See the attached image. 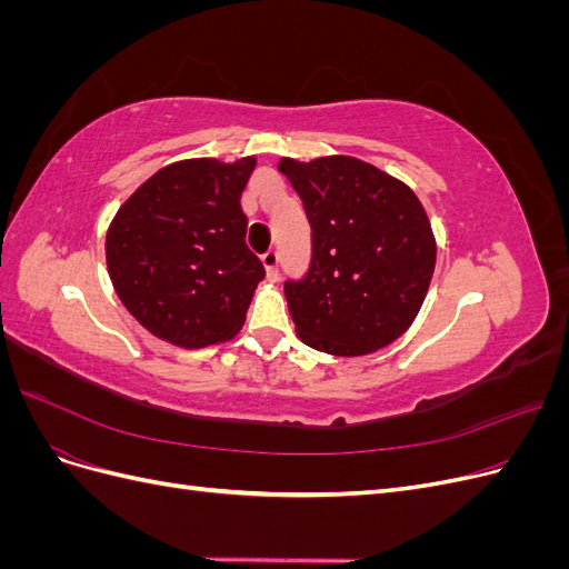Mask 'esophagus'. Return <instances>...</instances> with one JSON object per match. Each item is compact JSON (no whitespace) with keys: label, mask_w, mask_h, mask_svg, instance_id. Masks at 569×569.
I'll return each instance as SVG.
<instances>
[{"label":"esophagus","mask_w":569,"mask_h":569,"mask_svg":"<svg viewBox=\"0 0 569 569\" xmlns=\"http://www.w3.org/2000/svg\"><path fill=\"white\" fill-rule=\"evenodd\" d=\"M261 261H263V268H266V274H268V280H278V261H280V256H278V251L274 249H270V251H266L263 256H261Z\"/></svg>","instance_id":"obj_1"}]
</instances>
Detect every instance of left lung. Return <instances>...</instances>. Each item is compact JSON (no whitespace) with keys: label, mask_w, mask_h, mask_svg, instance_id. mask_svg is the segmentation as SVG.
<instances>
[{"label":"left lung","mask_w":569,"mask_h":569,"mask_svg":"<svg viewBox=\"0 0 569 569\" xmlns=\"http://www.w3.org/2000/svg\"><path fill=\"white\" fill-rule=\"evenodd\" d=\"M311 222V268L284 282L297 335L332 356H366L416 320L437 242L408 184L353 157L282 159Z\"/></svg>","instance_id":"1"}]
</instances>
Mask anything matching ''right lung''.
Listing matches in <instances>:
<instances>
[{"label":"right lung","instance_id":"add662e5","mask_svg":"<svg viewBox=\"0 0 569 569\" xmlns=\"http://www.w3.org/2000/svg\"><path fill=\"white\" fill-rule=\"evenodd\" d=\"M256 159H187L153 173L107 232L118 299L163 341L203 349L242 330L266 268L244 242L242 192Z\"/></svg>","mask_w":569,"mask_h":569}]
</instances>
